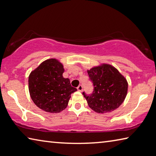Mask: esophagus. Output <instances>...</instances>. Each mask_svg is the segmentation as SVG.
<instances>
[{"label": "esophagus", "mask_w": 156, "mask_h": 156, "mask_svg": "<svg viewBox=\"0 0 156 156\" xmlns=\"http://www.w3.org/2000/svg\"><path fill=\"white\" fill-rule=\"evenodd\" d=\"M77 90L78 91H80V92H81V91L83 90V86H82V85H79V86L77 87Z\"/></svg>", "instance_id": "34e87169"}]
</instances>
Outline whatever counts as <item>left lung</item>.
I'll use <instances>...</instances> for the list:
<instances>
[{"mask_svg": "<svg viewBox=\"0 0 156 156\" xmlns=\"http://www.w3.org/2000/svg\"><path fill=\"white\" fill-rule=\"evenodd\" d=\"M87 73L94 91L90 95L83 92V95L89 107L100 113L111 112L118 108L127 95L126 79L115 67L107 64L93 67Z\"/></svg>", "mask_w": 156, "mask_h": 156, "instance_id": "obj_1", "label": "left lung"}]
</instances>
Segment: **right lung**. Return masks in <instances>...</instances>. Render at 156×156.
I'll use <instances>...</instances> for the list:
<instances>
[{
  "label": "right lung",
  "mask_w": 156,
  "mask_h": 156,
  "mask_svg": "<svg viewBox=\"0 0 156 156\" xmlns=\"http://www.w3.org/2000/svg\"><path fill=\"white\" fill-rule=\"evenodd\" d=\"M64 66L55 58L47 60L30 73L28 89L32 101L46 112L60 113L66 108L71 94L77 91L68 78H64Z\"/></svg>",
  "instance_id": "add662e5"
}]
</instances>
